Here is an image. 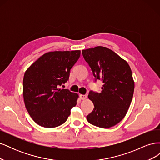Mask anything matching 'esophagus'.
I'll return each mask as SVG.
<instances>
[{"label": "esophagus", "mask_w": 160, "mask_h": 160, "mask_svg": "<svg viewBox=\"0 0 160 160\" xmlns=\"http://www.w3.org/2000/svg\"><path fill=\"white\" fill-rule=\"evenodd\" d=\"M79 97H80V99H82V100H84V99H85L87 98V95H80Z\"/></svg>", "instance_id": "esophagus-1"}]
</instances>
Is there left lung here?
Listing matches in <instances>:
<instances>
[{
	"mask_svg": "<svg viewBox=\"0 0 160 160\" xmlns=\"http://www.w3.org/2000/svg\"><path fill=\"white\" fill-rule=\"evenodd\" d=\"M93 72L95 81L103 82L102 91H90L88 98L94 109L87 116L88 122L101 128L119 123L126 115L132 101L134 81L128 62L108 48L96 47L82 51Z\"/></svg>",
	"mask_w": 160,
	"mask_h": 160,
	"instance_id": "1",
	"label": "left lung"
}]
</instances>
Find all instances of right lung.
<instances>
[{
    "mask_svg": "<svg viewBox=\"0 0 160 160\" xmlns=\"http://www.w3.org/2000/svg\"><path fill=\"white\" fill-rule=\"evenodd\" d=\"M81 51H53L42 55L24 75L23 98L34 122L52 128L64 123L77 104L78 94L60 89L69 80L70 71Z\"/></svg>",
    "mask_w": 160,
    "mask_h": 160,
    "instance_id": "1",
    "label": "right lung"
}]
</instances>
